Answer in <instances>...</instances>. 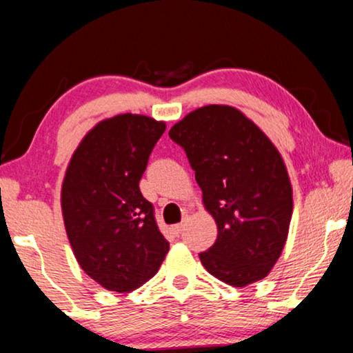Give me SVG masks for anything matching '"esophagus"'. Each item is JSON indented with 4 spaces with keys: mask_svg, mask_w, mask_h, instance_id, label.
<instances>
[{
    "mask_svg": "<svg viewBox=\"0 0 353 353\" xmlns=\"http://www.w3.org/2000/svg\"><path fill=\"white\" fill-rule=\"evenodd\" d=\"M183 229H185V223H180V224L173 225V232H175L176 236H180V234L183 232Z\"/></svg>",
    "mask_w": 353,
    "mask_h": 353,
    "instance_id": "obj_1",
    "label": "esophagus"
}]
</instances>
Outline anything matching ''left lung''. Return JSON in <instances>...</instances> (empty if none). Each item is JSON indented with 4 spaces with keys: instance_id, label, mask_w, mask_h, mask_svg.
I'll return each mask as SVG.
<instances>
[{
    "instance_id": "obj_1",
    "label": "left lung",
    "mask_w": 353,
    "mask_h": 353,
    "mask_svg": "<svg viewBox=\"0 0 353 353\" xmlns=\"http://www.w3.org/2000/svg\"><path fill=\"white\" fill-rule=\"evenodd\" d=\"M168 136L186 152L217 239L199 254L203 267L230 286L272 272L285 249L293 186L275 143L241 110L208 104L172 125Z\"/></svg>"
}]
</instances>
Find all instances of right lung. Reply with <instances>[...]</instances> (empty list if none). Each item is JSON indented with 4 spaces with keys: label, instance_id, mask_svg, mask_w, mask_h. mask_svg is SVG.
I'll list each match as a JSON object with an SVG mask.
<instances>
[{
    "label": "right lung",
    "instance_id": "1",
    "mask_svg": "<svg viewBox=\"0 0 353 353\" xmlns=\"http://www.w3.org/2000/svg\"><path fill=\"white\" fill-rule=\"evenodd\" d=\"M165 128L132 112L99 121L65 170L60 206L68 242L81 270L108 291L142 286L168 254L154 208L139 190Z\"/></svg>",
    "mask_w": 353,
    "mask_h": 353
}]
</instances>
